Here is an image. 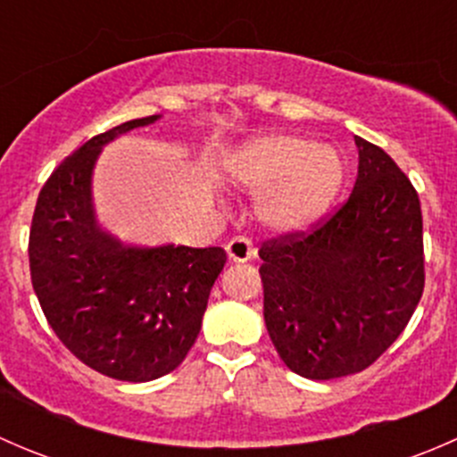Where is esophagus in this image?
<instances>
[{
    "label": "esophagus",
    "instance_id": "esophagus-1",
    "mask_svg": "<svg viewBox=\"0 0 457 457\" xmlns=\"http://www.w3.org/2000/svg\"><path fill=\"white\" fill-rule=\"evenodd\" d=\"M225 252H228L229 261L232 262H247V261H252L256 254L254 245H252L250 238H245V237L232 238V241L225 245Z\"/></svg>",
    "mask_w": 457,
    "mask_h": 457
}]
</instances>
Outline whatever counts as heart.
Listing matches in <instances>:
<instances>
[{
	"label": "heart",
	"mask_w": 457,
	"mask_h": 457,
	"mask_svg": "<svg viewBox=\"0 0 457 457\" xmlns=\"http://www.w3.org/2000/svg\"><path fill=\"white\" fill-rule=\"evenodd\" d=\"M225 177L258 201L262 225L274 232H303L338 199L345 161L336 147L294 135L245 141L225 159Z\"/></svg>",
	"instance_id": "heart-1"
}]
</instances>
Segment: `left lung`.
<instances>
[{
	"mask_svg": "<svg viewBox=\"0 0 457 457\" xmlns=\"http://www.w3.org/2000/svg\"><path fill=\"white\" fill-rule=\"evenodd\" d=\"M347 203L307 237L261 250L262 316L280 361L310 380L371 365L403 334L425 289L420 199L385 150L353 137Z\"/></svg>",
	"mask_w": 457,
	"mask_h": 457,
	"instance_id": "1",
	"label": "left lung"
}]
</instances>
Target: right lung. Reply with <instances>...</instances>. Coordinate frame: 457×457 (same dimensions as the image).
<instances>
[{"label":"right lung","instance_id":"add662e5","mask_svg":"<svg viewBox=\"0 0 457 457\" xmlns=\"http://www.w3.org/2000/svg\"><path fill=\"white\" fill-rule=\"evenodd\" d=\"M161 114L92 137L41 187L30 228V278L63 345L104 376L150 382L174 371L195 345L220 247H137L99 220L92 177L101 150Z\"/></svg>","mask_w":457,"mask_h":457}]
</instances>
